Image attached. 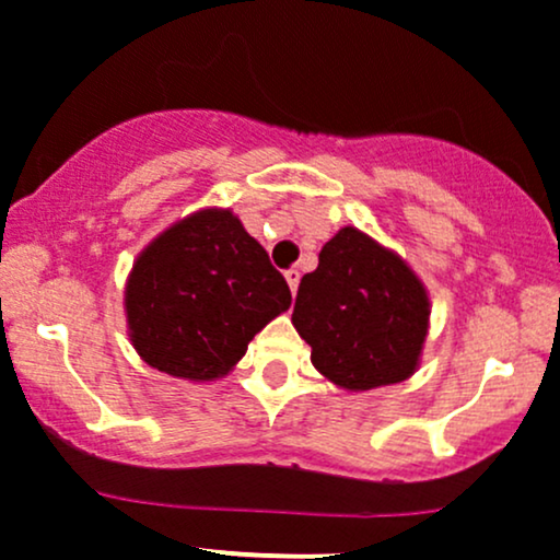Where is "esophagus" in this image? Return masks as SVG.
<instances>
[{
  "mask_svg": "<svg viewBox=\"0 0 560 560\" xmlns=\"http://www.w3.org/2000/svg\"><path fill=\"white\" fill-rule=\"evenodd\" d=\"M284 279H287V284H290L292 295H295L298 284H300V270H298V268H290V270H287V273H284Z\"/></svg>",
  "mask_w": 560,
  "mask_h": 560,
  "instance_id": "34e87169",
  "label": "esophagus"
}]
</instances>
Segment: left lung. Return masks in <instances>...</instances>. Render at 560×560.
Wrapping results in <instances>:
<instances>
[{"label":"left lung","mask_w":560,"mask_h":560,"mask_svg":"<svg viewBox=\"0 0 560 560\" xmlns=\"http://www.w3.org/2000/svg\"><path fill=\"white\" fill-rule=\"evenodd\" d=\"M292 325L314 368L346 392L399 384L419 368L429 295L410 265L357 228L322 246L300 279Z\"/></svg>","instance_id":"1"}]
</instances>
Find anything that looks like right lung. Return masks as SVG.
Wrapping results in <instances>:
<instances>
[{
    "mask_svg": "<svg viewBox=\"0 0 560 560\" xmlns=\"http://www.w3.org/2000/svg\"><path fill=\"white\" fill-rule=\"evenodd\" d=\"M284 276L231 209H201L141 249L126 281L133 349L185 381L228 375L260 329L290 308Z\"/></svg>",
    "mask_w": 560,
    "mask_h": 560,
    "instance_id": "1",
    "label": "right lung"
}]
</instances>
